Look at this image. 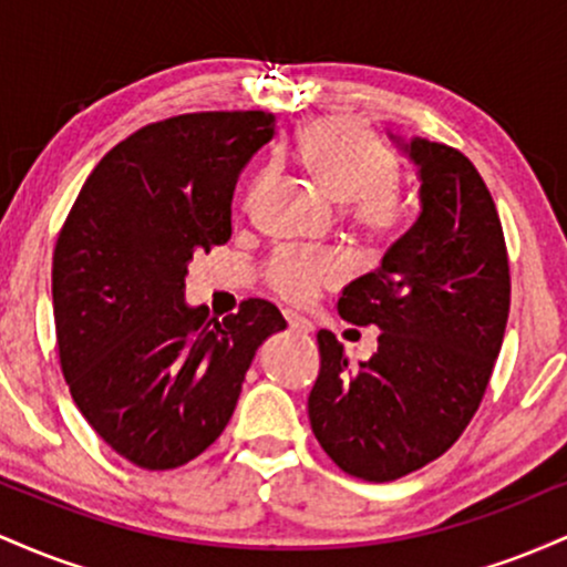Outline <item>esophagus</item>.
I'll use <instances>...</instances> for the list:
<instances>
[{"mask_svg": "<svg viewBox=\"0 0 567 567\" xmlns=\"http://www.w3.org/2000/svg\"><path fill=\"white\" fill-rule=\"evenodd\" d=\"M285 320H288V328L292 330V333H311V322L309 320H303L301 315H296V311H285Z\"/></svg>", "mask_w": 567, "mask_h": 567, "instance_id": "obj_1", "label": "esophagus"}]
</instances>
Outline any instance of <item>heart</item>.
<instances>
[{"mask_svg":"<svg viewBox=\"0 0 567 567\" xmlns=\"http://www.w3.org/2000/svg\"><path fill=\"white\" fill-rule=\"evenodd\" d=\"M298 159L330 199L351 205V216L370 234H389L405 216L396 188V157L386 143L349 120H322L298 138ZM258 181L256 188H261ZM343 277L330 252H282L269 266V282L290 301H309L320 285Z\"/></svg>","mask_w":567,"mask_h":567,"instance_id":"1","label":"heart"}]
</instances>
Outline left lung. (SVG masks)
Listing matches in <instances>:
<instances>
[{
  "instance_id": "1",
  "label": "left lung",
  "mask_w": 567,
  "mask_h": 567,
  "mask_svg": "<svg viewBox=\"0 0 567 567\" xmlns=\"http://www.w3.org/2000/svg\"><path fill=\"white\" fill-rule=\"evenodd\" d=\"M389 138L415 165L419 218L338 298L343 320L381 330L379 351L351 368L343 343L320 330L309 394L322 451L368 483L405 477L461 437L509 317L504 231L477 167L445 143Z\"/></svg>"
}]
</instances>
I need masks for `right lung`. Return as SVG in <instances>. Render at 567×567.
Instances as JSON below:
<instances>
[{
  "instance_id": "add662e5",
  "label": "right lung",
  "mask_w": 567,
  "mask_h": 567,
  "mask_svg": "<svg viewBox=\"0 0 567 567\" xmlns=\"http://www.w3.org/2000/svg\"><path fill=\"white\" fill-rule=\"evenodd\" d=\"M271 135L266 112L146 125L97 162L58 234L63 375L97 437L141 470H175L210 447L258 347L288 328L264 298L220 322L184 301L188 261L229 243L234 186Z\"/></svg>"
}]
</instances>
